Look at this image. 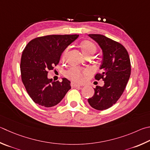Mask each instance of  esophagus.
Returning <instances> with one entry per match:
<instances>
[{"label": "esophagus", "instance_id": "34e87169", "mask_svg": "<svg viewBox=\"0 0 150 150\" xmlns=\"http://www.w3.org/2000/svg\"><path fill=\"white\" fill-rule=\"evenodd\" d=\"M71 86L72 88H79V87H80L79 84H76L75 83H73V82L71 83Z\"/></svg>", "mask_w": 150, "mask_h": 150}]
</instances>
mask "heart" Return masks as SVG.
Wrapping results in <instances>:
<instances>
[{"label":"heart","mask_w":150,"mask_h":150,"mask_svg":"<svg viewBox=\"0 0 150 150\" xmlns=\"http://www.w3.org/2000/svg\"><path fill=\"white\" fill-rule=\"evenodd\" d=\"M81 47L83 54L85 56L93 55L96 52V47L93 42L89 41V40H84L81 42ZM67 50L68 49L66 48L64 50L63 55H62L63 58L66 57ZM89 72L90 71L88 69H81V68L72 67L66 72V76L73 81L81 83L84 80V76L88 74Z\"/></svg>","instance_id":"1"}]
</instances>
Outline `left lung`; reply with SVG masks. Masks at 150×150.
Segmentation results:
<instances>
[{
  "mask_svg": "<svg viewBox=\"0 0 150 150\" xmlns=\"http://www.w3.org/2000/svg\"><path fill=\"white\" fill-rule=\"evenodd\" d=\"M102 50L103 59L95 79L104 81L103 86H96L93 96L88 99L92 108L103 110L111 107L119 99L129 81L131 67L130 58L123 46L104 35L89 34Z\"/></svg>",
  "mask_w": 150,
  "mask_h": 150,
  "instance_id": "8db88e82",
  "label": "left lung"
}]
</instances>
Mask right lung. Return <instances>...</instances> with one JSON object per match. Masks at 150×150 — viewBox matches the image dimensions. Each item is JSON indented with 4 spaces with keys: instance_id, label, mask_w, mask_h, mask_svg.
<instances>
[{
    "instance_id": "right-lung-1",
    "label": "right lung",
    "mask_w": 150,
    "mask_h": 150,
    "mask_svg": "<svg viewBox=\"0 0 150 150\" xmlns=\"http://www.w3.org/2000/svg\"><path fill=\"white\" fill-rule=\"evenodd\" d=\"M79 35H52L31 40L22 52L21 80L35 103L46 108L58 104L71 89L66 78L62 82L48 78V70L58 64L62 54Z\"/></svg>"
}]
</instances>
